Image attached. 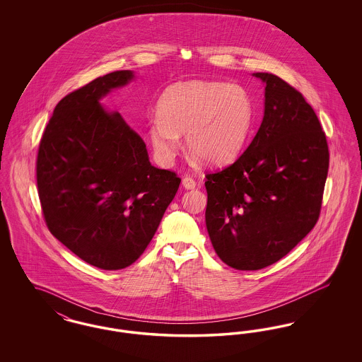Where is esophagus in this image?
Segmentation results:
<instances>
[{
  "mask_svg": "<svg viewBox=\"0 0 362 362\" xmlns=\"http://www.w3.org/2000/svg\"><path fill=\"white\" fill-rule=\"evenodd\" d=\"M182 185H183V187H185L186 189H192L197 187V183H195V180H194L192 177H189V176H186V177L183 179Z\"/></svg>",
  "mask_w": 362,
  "mask_h": 362,
  "instance_id": "34e87169",
  "label": "esophagus"
}]
</instances>
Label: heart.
I'll return each mask as SVG.
<instances>
[{"label": "heart", "mask_w": 362, "mask_h": 362, "mask_svg": "<svg viewBox=\"0 0 362 362\" xmlns=\"http://www.w3.org/2000/svg\"><path fill=\"white\" fill-rule=\"evenodd\" d=\"M148 136L157 158L171 163L185 134L189 152L210 165L239 155L252 123V100L239 86L218 80H189L165 89Z\"/></svg>", "instance_id": "b5f03b06"}]
</instances>
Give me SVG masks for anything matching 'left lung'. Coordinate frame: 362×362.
I'll return each instance as SVG.
<instances>
[{"mask_svg": "<svg viewBox=\"0 0 362 362\" xmlns=\"http://www.w3.org/2000/svg\"><path fill=\"white\" fill-rule=\"evenodd\" d=\"M264 114L245 152L207 173L205 218L220 259L236 270H259L284 258L316 224L327 179V139L304 96L272 73Z\"/></svg>", "mask_w": 362, "mask_h": 362, "instance_id": "obj_1", "label": "left lung"}]
</instances>
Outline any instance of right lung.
<instances>
[{
    "label": "right lung",
    "instance_id": "1",
    "mask_svg": "<svg viewBox=\"0 0 362 362\" xmlns=\"http://www.w3.org/2000/svg\"><path fill=\"white\" fill-rule=\"evenodd\" d=\"M134 80L108 73L66 95L39 145L37 192L52 236L86 263L121 270L153 239L179 189L176 173L149 161L146 145L100 100Z\"/></svg>",
    "mask_w": 362,
    "mask_h": 362
}]
</instances>
